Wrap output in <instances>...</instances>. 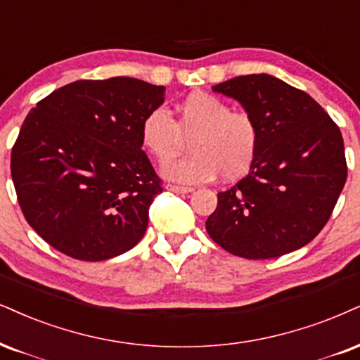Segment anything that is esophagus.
Segmentation results:
<instances>
[{"mask_svg": "<svg viewBox=\"0 0 360 360\" xmlns=\"http://www.w3.org/2000/svg\"><path fill=\"white\" fill-rule=\"evenodd\" d=\"M167 190H170V192H175V193H190L193 188L179 187V185H167Z\"/></svg>", "mask_w": 360, "mask_h": 360, "instance_id": "1", "label": "esophagus"}]
</instances>
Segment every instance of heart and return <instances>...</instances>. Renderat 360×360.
I'll use <instances>...</instances> for the list:
<instances>
[{
  "mask_svg": "<svg viewBox=\"0 0 360 360\" xmlns=\"http://www.w3.org/2000/svg\"><path fill=\"white\" fill-rule=\"evenodd\" d=\"M175 113L172 120L163 108H153L140 125L141 145L158 163L169 161L189 140L193 153L163 167L168 180L205 184L220 175L232 181L250 172L260 146L254 115L202 91L180 101Z\"/></svg>",
  "mask_w": 360,
  "mask_h": 360,
  "instance_id": "1",
  "label": "heart"
}]
</instances>
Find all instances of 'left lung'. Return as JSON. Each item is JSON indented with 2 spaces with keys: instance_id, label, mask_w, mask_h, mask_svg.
<instances>
[{
  "instance_id": "obj_1",
  "label": "left lung",
  "mask_w": 360,
  "mask_h": 360,
  "mask_svg": "<svg viewBox=\"0 0 360 360\" xmlns=\"http://www.w3.org/2000/svg\"><path fill=\"white\" fill-rule=\"evenodd\" d=\"M212 90L254 115L260 146L245 179L219 193L208 235L252 260L307 245L330 219L347 179L339 127L312 96L272 75L235 77Z\"/></svg>"
}]
</instances>
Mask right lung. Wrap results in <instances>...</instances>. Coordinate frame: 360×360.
Wrapping results in <instances>:
<instances>
[{"label": "right lung", "instance_id": "1", "mask_svg": "<svg viewBox=\"0 0 360 360\" xmlns=\"http://www.w3.org/2000/svg\"><path fill=\"white\" fill-rule=\"evenodd\" d=\"M165 86L136 78L79 79L38 101L11 150L21 212L44 242L77 260L125 254L148 227L162 180L140 125Z\"/></svg>", "mask_w": 360, "mask_h": 360}]
</instances>
